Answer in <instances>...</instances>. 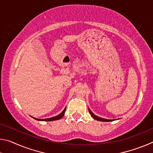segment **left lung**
<instances>
[{
    "instance_id": "left-lung-1",
    "label": "left lung",
    "mask_w": 153,
    "mask_h": 153,
    "mask_svg": "<svg viewBox=\"0 0 153 153\" xmlns=\"http://www.w3.org/2000/svg\"><path fill=\"white\" fill-rule=\"evenodd\" d=\"M88 111H89V113L90 115H91L92 117L94 119V120H98V121H114L115 120H106V119H103V118H101V117H98V116L95 115L94 113H93L91 111H90V108H88Z\"/></svg>"
}]
</instances>
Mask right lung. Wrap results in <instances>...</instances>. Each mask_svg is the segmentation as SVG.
<instances>
[{
	"instance_id": "add662e5",
	"label": "right lung",
	"mask_w": 153,
	"mask_h": 153,
	"mask_svg": "<svg viewBox=\"0 0 153 153\" xmlns=\"http://www.w3.org/2000/svg\"><path fill=\"white\" fill-rule=\"evenodd\" d=\"M65 110H66V107L64 108V110L62 111V112L59 114V115L55 116V117H51V118H47V119H37V118H35V117H33V119H35L36 120H38V121H55V120H60L62 117H63V115H65Z\"/></svg>"
}]
</instances>
